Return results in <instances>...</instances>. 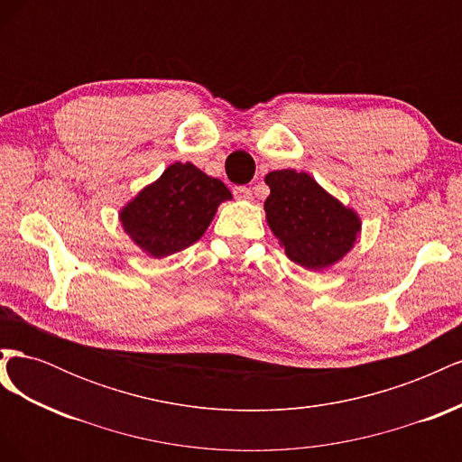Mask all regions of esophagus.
I'll list each match as a JSON object with an SVG mask.
<instances>
[{"label": "esophagus", "instance_id": "esophagus-1", "mask_svg": "<svg viewBox=\"0 0 462 462\" xmlns=\"http://www.w3.org/2000/svg\"><path fill=\"white\" fill-rule=\"evenodd\" d=\"M233 194H235V199H239V200H250V199H253V190H250L248 187H235Z\"/></svg>", "mask_w": 462, "mask_h": 462}]
</instances>
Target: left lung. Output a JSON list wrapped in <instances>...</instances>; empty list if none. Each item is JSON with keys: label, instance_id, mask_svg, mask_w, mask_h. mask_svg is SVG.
<instances>
[{"label": "left lung", "instance_id": "obj_1", "mask_svg": "<svg viewBox=\"0 0 462 462\" xmlns=\"http://www.w3.org/2000/svg\"><path fill=\"white\" fill-rule=\"evenodd\" d=\"M265 185L270 187L265 217L292 262L321 270L351 250L360 231L356 214L331 199L309 173L272 171Z\"/></svg>", "mask_w": 462, "mask_h": 462}]
</instances>
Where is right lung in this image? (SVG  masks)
<instances>
[{
    "mask_svg": "<svg viewBox=\"0 0 462 462\" xmlns=\"http://www.w3.org/2000/svg\"><path fill=\"white\" fill-rule=\"evenodd\" d=\"M229 199L231 192L219 179L177 162L123 209L121 221L138 246L163 258L197 243L217 206Z\"/></svg>",
    "mask_w": 462,
    "mask_h": 462,
    "instance_id": "right-lung-1",
    "label": "right lung"
}]
</instances>
